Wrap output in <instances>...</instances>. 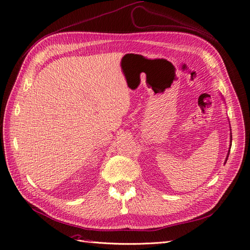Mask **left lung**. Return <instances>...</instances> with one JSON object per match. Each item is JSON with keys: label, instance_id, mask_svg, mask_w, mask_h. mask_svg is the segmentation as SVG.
I'll list each match as a JSON object with an SVG mask.
<instances>
[{"label": "left lung", "instance_id": "8db88e82", "mask_svg": "<svg viewBox=\"0 0 250 250\" xmlns=\"http://www.w3.org/2000/svg\"><path fill=\"white\" fill-rule=\"evenodd\" d=\"M231 129H230V143H231ZM230 147H231V144L229 145V153H228V155H226V158H225V163H226V161H228V158H229V151H230ZM224 163V164H225Z\"/></svg>", "mask_w": 250, "mask_h": 250}]
</instances>
